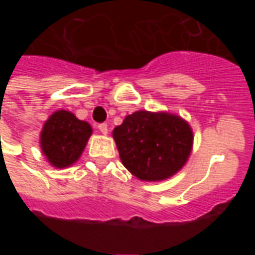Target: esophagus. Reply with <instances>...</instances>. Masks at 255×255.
Here are the masks:
<instances>
[{"mask_svg": "<svg viewBox=\"0 0 255 255\" xmlns=\"http://www.w3.org/2000/svg\"><path fill=\"white\" fill-rule=\"evenodd\" d=\"M98 129H100L101 133L106 135V133H108V124H105V123H104V124H100V126H98Z\"/></svg>", "mask_w": 255, "mask_h": 255, "instance_id": "34e87169", "label": "esophagus"}]
</instances>
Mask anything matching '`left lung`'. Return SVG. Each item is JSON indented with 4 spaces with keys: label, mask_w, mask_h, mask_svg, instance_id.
<instances>
[{
    "label": "left lung",
    "mask_w": 255,
    "mask_h": 255,
    "mask_svg": "<svg viewBox=\"0 0 255 255\" xmlns=\"http://www.w3.org/2000/svg\"><path fill=\"white\" fill-rule=\"evenodd\" d=\"M113 139L123 165L143 182L176 175L194 143L190 124L169 112H133L113 129Z\"/></svg>",
    "instance_id": "obj_1"
}]
</instances>
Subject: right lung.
I'll return each instance as SVG.
<instances>
[{"label":"right lung","instance_id":"obj_1","mask_svg":"<svg viewBox=\"0 0 255 255\" xmlns=\"http://www.w3.org/2000/svg\"><path fill=\"white\" fill-rule=\"evenodd\" d=\"M93 128L72 112L56 111L49 116L39 136L42 154L54 168H68L80 158Z\"/></svg>","mask_w":255,"mask_h":255}]
</instances>
